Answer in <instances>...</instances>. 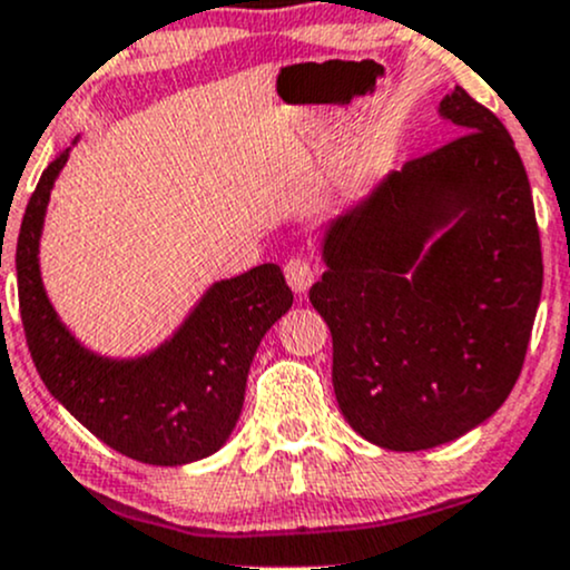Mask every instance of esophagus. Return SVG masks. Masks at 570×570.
<instances>
[{
  "label": "esophagus",
  "mask_w": 570,
  "mask_h": 570,
  "mask_svg": "<svg viewBox=\"0 0 570 570\" xmlns=\"http://www.w3.org/2000/svg\"><path fill=\"white\" fill-rule=\"evenodd\" d=\"M284 275H286V284H289L297 295H305V292L311 289V284H314L316 267L311 265L308 259H303V256H297V259L286 262Z\"/></svg>",
  "instance_id": "34e87169"
}]
</instances>
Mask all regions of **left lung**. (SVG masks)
I'll return each instance as SVG.
<instances>
[{
    "label": "left lung",
    "instance_id": "left-lung-1",
    "mask_svg": "<svg viewBox=\"0 0 570 570\" xmlns=\"http://www.w3.org/2000/svg\"><path fill=\"white\" fill-rule=\"evenodd\" d=\"M458 140L386 175L330 222L311 303L333 386L365 441L422 452L471 433L514 390L541 303L530 180L495 112L454 86Z\"/></svg>",
    "mask_w": 570,
    "mask_h": 570
}]
</instances>
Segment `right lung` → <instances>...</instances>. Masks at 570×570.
I'll return each mask as SVG.
<instances>
[{
    "mask_svg": "<svg viewBox=\"0 0 570 570\" xmlns=\"http://www.w3.org/2000/svg\"><path fill=\"white\" fill-rule=\"evenodd\" d=\"M67 159L70 148L40 175L16 246L18 303L37 373L86 430L127 458L148 465L210 458L233 435L262 337L295 295L267 262L208 286L154 352L127 360L91 352L56 314L40 275L48 199Z\"/></svg>",
    "mask_w": 570,
    "mask_h": 570,
    "instance_id": "1",
    "label": "right lung"
}]
</instances>
